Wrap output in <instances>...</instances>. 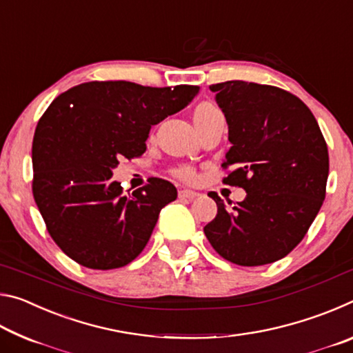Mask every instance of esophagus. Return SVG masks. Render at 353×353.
I'll return each instance as SVG.
<instances>
[{"label": "esophagus", "instance_id": "34e87169", "mask_svg": "<svg viewBox=\"0 0 353 353\" xmlns=\"http://www.w3.org/2000/svg\"><path fill=\"white\" fill-rule=\"evenodd\" d=\"M199 196V193H196V191H191V190H181L179 191V199L182 201H193Z\"/></svg>", "mask_w": 353, "mask_h": 353}]
</instances>
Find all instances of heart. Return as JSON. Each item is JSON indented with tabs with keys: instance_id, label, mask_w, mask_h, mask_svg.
Instances as JSON below:
<instances>
[{
	"instance_id": "b5f03b06",
	"label": "heart",
	"mask_w": 353,
	"mask_h": 353,
	"mask_svg": "<svg viewBox=\"0 0 353 353\" xmlns=\"http://www.w3.org/2000/svg\"><path fill=\"white\" fill-rule=\"evenodd\" d=\"M214 113H219V110L216 109V107H214L210 103H202L199 105H196V109L193 112V121L194 123H199V121H202V119H205L208 117L214 115ZM176 174L181 177V179H183V181H190V179L193 177V171L188 170V168H183V170L176 171Z\"/></svg>"
}]
</instances>
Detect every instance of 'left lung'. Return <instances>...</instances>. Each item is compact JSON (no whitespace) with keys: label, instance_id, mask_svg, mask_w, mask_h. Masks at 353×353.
I'll use <instances>...</instances> for the list:
<instances>
[{"label":"left lung","instance_id":"left-lung-1","mask_svg":"<svg viewBox=\"0 0 353 353\" xmlns=\"http://www.w3.org/2000/svg\"><path fill=\"white\" fill-rule=\"evenodd\" d=\"M229 141L224 183L246 190V198L218 205L204 234L213 249L235 265L260 266L294 249L325 199L328 151L312 110L279 87L244 81L213 83Z\"/></svg>","mask_w":353,"mask_h":353}]
</instances>
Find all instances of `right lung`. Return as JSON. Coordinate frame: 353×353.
<instances>
[{"label": "right lung", "instance_id": "1", "mask_svg": "<svg viewBox=\"0 0 353 353\" xmlns=\"http://www.w3.org/2000/svg\"><path fill=\"white\" fill-rule=\"evenodd\" d=\"M198 92V85L93 81L48 107L32 141V194L51 238L71 260L115 270L145 249L177 190L152 177L126 196L112 170L119 159L145 152L151 126L182 110Z\"/></svg>", "mask_w": 353, "mask_h": 353}]
</instances>
